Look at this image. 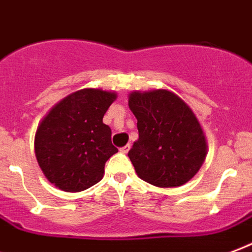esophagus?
I'll list each match as a JSON object with an SVG mask.
<instances>
[{
	"mask_svg": "<svg viewBox=\"0 0 252 252\" xmlns=\"http://www.w3.org/2000/svg\"><path fill=\"white\" fill-rule=\"evenodd\" d=\"M130 144H126V146H124V147H121V153L122 154H127L128 153V150H130Z\"/></svg>",
	"mask_w": 252,
	"mask_h": 252,
	"instance_id": "1",
	"label": "esophagus"
}]
</instances>
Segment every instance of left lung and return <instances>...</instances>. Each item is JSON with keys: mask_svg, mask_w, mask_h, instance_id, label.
<instances>
[{"mask_svg": "<svg viewBox=\"0 0 252 252\" xmlns=\"http://www.w3.org/2000/svg\"><path fill=\"white\" fill-rule=\"evenodd\" d=\"M128 106L138 120L139 138L127 154L138 176L160 188L190 180L205 160L206 142L188 105L158 89L132 92Z\"/></svg>", "mask_w": 252, "mask_h": 252, "instance_id": "8db88e82", "label": "left lung"}]
</instances>
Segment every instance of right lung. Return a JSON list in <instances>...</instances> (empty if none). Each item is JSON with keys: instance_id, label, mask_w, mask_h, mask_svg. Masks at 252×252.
Here are the masks:
<instances>
[{"instance_id": "right-lung-1", "label": "right lung", "mask_w": 252, "mask_h": 252, "mask_svg": "<svg viewBox=\"0 0 252 252\" xmlns=\"http://www.w3.org/2000/svg\"><path fill=\"white\" fill-rule=\"evenodd\" d=\"M116 93L81 89L55 105L39 125L35 154L50 183L65 192H81L104 176L105 163L118 148L102 122Z\"/></svg>"}]
</instances>
